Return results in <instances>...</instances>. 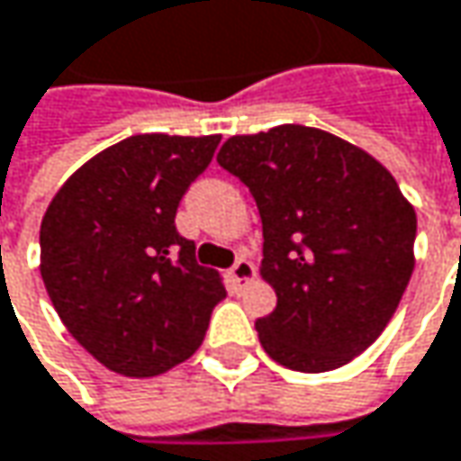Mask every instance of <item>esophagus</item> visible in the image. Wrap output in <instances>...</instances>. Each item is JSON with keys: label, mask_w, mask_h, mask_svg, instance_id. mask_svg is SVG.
Returning <instances> with one entry per match:
<instances>
[{"label": "esophagus", "mask_w": 461, "mask_h": 461, "mask_svg": "<svg viewBox=\"0 0 461 461\" xmlns=\"http://www.w3.org/2000/svg\"><path fill=\"white\" fill-rule=\"evenodd\" d=\"M255 273H258V270H255V265H252L249 259L241 258L236 265H233V267H230V273H228V276H230L233 286H239V289H241V286H247V284H252V281H255Z\"/></svg>", "instance_id": "1"}]
</instances>
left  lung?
<instances>
[{
	"instance_id": "obj_1",
	"label": "left lung",
	"mask_w": 461,
	"mask_h": 461,
	"mask_svg": "<svg viewBox=\"0 0 461 461\" xmlns=\"http://www.w3.org/2000/svg\"><path fill=\"white\" fill-rule=\"evenodd\" d=\"M217 161L252 191L262 220L259 276L276 292V311L255 323L265 353L308 375L350 364L409 286L411 202L372 153L316 127L233 135Z\"/></svg>"
}]
</instances>
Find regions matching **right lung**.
<instances>
[{
	"instance_id": "add662e5",
	"label": "right lung",
	"mask_w": 461,
	"mask_h": 461,
	"mask_svg": "<svg viewBox=\"0 0 461 461\" xmlns=\"http://www.w3.org/2000/svg\"><path fill=\"white\" fill-rule=\"evenodd\" d=\"M220 135H132L85 161L39 230L44 289L71 337L116 375L158 376L188 361L225 297L175 228L177 203Z\"/></svg>"
}]
</instances>
